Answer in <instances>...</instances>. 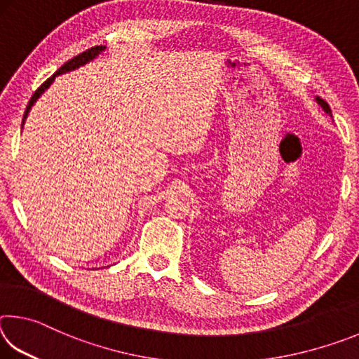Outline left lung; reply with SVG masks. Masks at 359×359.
<instances>
[{
	"label": "left lung",
	"instance_id": "obj_1",
	"mask_svg": "<svg viewBox=\"0 0 359 359\" xmlns=\"http://www.w3.org/2000/svg\"><path fill=\"white\" fill-rule=\"evenodd\" d=\"M317 101L320 102V106L325 109V112L331 115V109H330V106H327V102H326V101H323V100H320V98H317Z\"/></svg>",
	"mask_w": 359,
	"mask_h": 359
}]
</instances>
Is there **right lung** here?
Instances as JSON below:
<instances>
[{
  "label": "right lung",
  "mask_w": 359,
  "mask_h": 359,
  "mask_svg": "<svg viewBox=\"0 0 359 359\" xmlns=\"http://www.w3.org/2000/svg\"><path fill=\"white\" fill-rule=\"evenodd\" d=\"M104 46H95V47H92V48H88V50H85V52H82V53H79L77 57H74V58H71L69 62H66L62 68H60L55 74H53L52 77H48L47 81L41 85V87L36 90V92L33 93V96H32V100H29V102H28V106H27V111H25V114H23V121H25V118H27V115H28V112H29V109H32V106L34 104V101L39 98V96L44 93V90L48 87V85H50L52 82H53V79H55L57 76H60V74H63V72H68V71H72V69H76V68H79V66H82V65H85L87 62H90V60H93L96 55H98L100 52H102L104 50ZM23 126V125H22Z\"/></svg>",
  "instance_id": "obj_1"
}]
</instances>
